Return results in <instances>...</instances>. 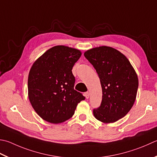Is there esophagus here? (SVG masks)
<instances>
[{
    "mask_svg": "<svg viewBox=\"0 0 157 157\" xmlns=\"http://www.w3.org/2000/svg\"><path fill=\"white\" fill-rule=\"evenodd\" d=\"M84 96H85L86 98V99H88L89 96H90V93H89V92H86V93H85Z\"/></svg>",
    "mask_w": 157,
    "mask_h": 157,
    "instance_id": "esophagus-1",
    "label": "esophagus"
}]
</instances>
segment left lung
<instances>
[{
	"mask_svg": "<svg viewBox=\"0 0 157 157\" xmlns=\"http://www.w3.org/2000/svg\"><path fill=\"white\" fill-rule=\"evenodd\" d=\"M84 56L96 69L102 87V101L93 109L94 117L104 123L116 122L136 101L139 84L136 71L124 54L111 47L93 48Z\"/></svg>",
	"mask_w": 157,
	"mask_h": 157,
	"instance_id": "obj_1",
	"label": "left lung"
}]
</instances>
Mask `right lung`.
<instances>
[{"label": "right lung", "instance_id": "1", "mask_svg": "<svg viewBox=\"0 0 157 157\" xmlns=\"http://www.w3.org/2000/svg\"><path fill=\"white\" fill-rule=\"evenodd\" d=\"M82 52L57 45L49 49L33 63L28 79L30 102L36 113L53 124L63 122L74 114L85 97L74 90L73 67Z\"/></svg>", "mask_w": 157, "mask_h": 157}]
</instances>
